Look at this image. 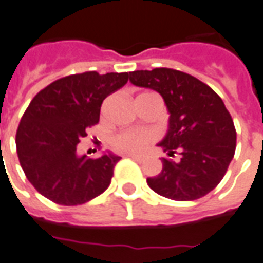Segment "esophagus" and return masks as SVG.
Masks as SVG:
<instances>
[{"instance_id":"34e87169","label":"esophagus","mask_w":263,"mask_h":263,"mask_svg":"<svg viewBox=\"0 0 263 263\" xmlns=\"http://www.w3.org/2000/svg\"><path fill=\"white\" fill-rule=\"evenodd\" d=\"M127 157H130V159H133V160L136 161H144L145 156H142V155H134V153H129V155H126Z\"/></svg>"}]
</instances>
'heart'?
Segmentation results:
<instances>
[{
	"label": "heart",
	"mask_w": 263,
	"mask_h": 263,
	"mask_svg": "<svg viewBox=\"0 0 263 263\" xmlns=\"http://www.w3.org/2000/svg\"><path fill=\"white\" fill-rule=\"evenodd\" d=\"M145 95V93H142ZM153 141V134L144 129H127L117 133L111 140L115 151L125 153H138Z\"/></svg>",
	"instance_id": "b5f03b06"
}]
</instances>
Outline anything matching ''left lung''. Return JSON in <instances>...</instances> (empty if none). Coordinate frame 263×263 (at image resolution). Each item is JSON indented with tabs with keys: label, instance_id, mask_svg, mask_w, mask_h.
Listing matches in <instances>:
<instances>
[{
	"label": "left lung",
	"instance_id": "8db88e82",
	"mask_svg": "<svg viewBox=\"0 0 263 263\" xmlns=\"http://www.w3.org/2000/svg\"><path fill=\"white\" fill-rule=\"evenodd\" d=\"M137 87L163 96L170 129L159 144L168 156L163 170L148 178L149 187L174 201H194L211 193L226 175L236 149V130L221 98L194 76L170 68L130 72Z\"/></svg>",
	"mask_w": 263,
	"mask_h": 263
}]
</instances>
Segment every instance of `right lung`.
Here are the masks:
<instances>
[{
  "mask_svg": "<svg viewBox=\"0 0 263 263\" xmlns=\"http://www.w3.org/2000/svg\"><path fill=\"white\" fill-rule=\"evenodd\" d=\"M127 80L126 72L77 73L55 80L31 100L17 127L16 149L27 179L46 198L81 205L110 186L121 157L79 156L77 144L99 122L103 100Z\"/></svg>",
  "mask_w": 263,
  "mask_h": 263,
  "instance_id": "1",
  "label": "right lung"
}]
</instances>
